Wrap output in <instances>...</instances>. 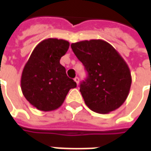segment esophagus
Listing matches in <instances>:
<instances>
[{"label":"esophagus","instance_id":"obj_1","mask_svg":"<svg viewBox=\"0 0 151 151\" xmlns=\"http://www.w3.org/2000/svg\"><path fill=\"white\" fill-rule=\"evenodd\" d=\"M74 81L76 82V83H77V85H78V83H79V78H78V77H76L75 78H74Z\"/></svg>","mask_w":151,"mask_h":151}]
</instances>
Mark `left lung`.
Here are the masks:
<instances>
[{"label": "left lung", "mask_w": 151, "mask_h": 151, "mask_svg": "<svg viewBox=\"0 0 151 151\" xmlns=\"http://www.w3.org/2000/svg\"><path fill=\"white\" fill-rule=\"evenodd\" d=\"M71 48L88 76L80 84L86 105L95 112L108 113L126 101L132 85L129 67L110 44L101 40L73 43Z\"/></svg>", "instance_id": "left-lung-1"}]
</instances>
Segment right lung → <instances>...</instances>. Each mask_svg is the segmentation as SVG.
Listing matches in <instances>:
<instances>
[{
  "label": "right lung",
  "instance_id": "obj_1",
  "mask_svg": "<svg viewBox=\"0 0 151 151\" xmlns=\"http://www.w3.org/2000/svg\"><path fill=\"white\" fill-rule=\"evenodd\" d=\"M68 48L69 43L64 40H45L35 48L24 65L21 90L26 100L38 110L57 109L64 101L68 91L77 87L59 63Z\"/></svg>",
  "mask_w": 151,
  "mask_h": 151
}]
</instances>
